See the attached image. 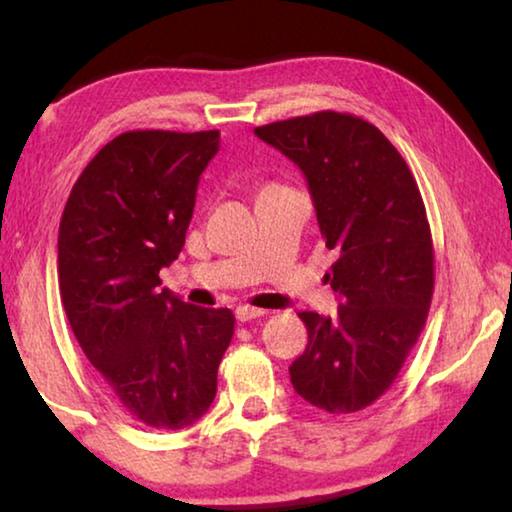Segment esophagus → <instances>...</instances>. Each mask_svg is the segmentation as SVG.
I'll return each mask as SVG.
<instances>
[{
    "label": "esophagus",
    "instance_id": "1",
    "mask_svg": "<svg viewBox=\"0 0 512 512\" xmlns=\"http://www.w3.org/2000/svg\"><path fill=\"white\" fill-rule=\"evenodd\" d=\"M264 314H266L264 309L248 307V305H239L235 309V316H237V320H241V323H246V320H253V318H259V316H264Z\"/></svg>",
    "mask_w": 512,
    "mask_h": 512
}]
</instances>
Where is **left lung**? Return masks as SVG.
I'll list each match as a JSON object with an SVG mask.
<instances>
[{"instance_id": "1", "label": "left lung", "mask_w": 512, "mask_h": 512, "mask_svg": "<svg viewBox=\"0 0 512 512\" xmlns=\"http://www.w3.org/2000/svg\"><path fill=\"white\" fill-rule=\"evenodd\" d=\"M305 173L325 246L339 318L300 311L307 350L291 384L325 413H354L379 400L427 323L433 244L409 164L377 126L323 110L255 128Z\"/></svg>"}]
</instances>
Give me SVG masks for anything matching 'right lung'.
<instances>
[{
    "instance_id": "add662e5",
    "label": "right lung",
    "mask_w": 512,
    "mask_h": 512,
    "mask_svg": "<svg viewBox=\"0 0 512 512\" xmlns=\"http://www.w3.org/2000/svg\"><path fill=\"white\" fill-rule=\"evenodd\" d=\"M219 131H128L94 155L58 228L60 300L85 357L124 409L183 429L210 409L235 334L230 309L160 289L194 214Z\"/></svg>"
}]
</instances>
